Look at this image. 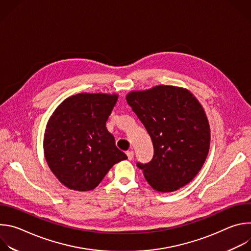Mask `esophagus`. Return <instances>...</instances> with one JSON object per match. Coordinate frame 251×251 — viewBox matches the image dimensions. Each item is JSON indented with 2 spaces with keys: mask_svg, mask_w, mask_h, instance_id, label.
I'll use <instances>...</instances> for the list:
<instances>
[{
  "mask_svg": "<svg viewBox=\"0 0 251 251\" xmlns=\"http://www.w3.org/2000/svg\"><path fill=\"white\" fill-rule=\"evenodd\" d=\"M126 155H127V157H128V160H130V161H132L133 160V158H134V152L131 150V151H128L127 153H126Z\"/></svg>",
  "mask_w": 251,
  "mask_h": 251,
  "instance_id": "obj_1",
  "label": "esophagus"
}]
</instances>
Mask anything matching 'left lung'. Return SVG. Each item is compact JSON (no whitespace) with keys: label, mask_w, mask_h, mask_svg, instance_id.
Here are the masks:
<instances>
[{"label":"left lung","mask_w":251,"mask_h":251,"mask_svg":"<svg viewBox=\"0 0 251 251\" xmlns=\"http://www.w3.org/2000/svg\"><path fill=\"white\" fill-rule=\"evenodd\" d=\"M126 100L153 142V159L137 163L147 182L162 193L189 184L201 169L210 142L200 102L187 89L170 85L130 92Z\"/></svg>","instance_id":"obj_1"}]
</instances>
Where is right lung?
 Returning a JSON list of instances; mask_svg holds the SVG:
<instances>
[{"label":"right lung","mask_w":251,"mask_h":251,"mask_svg":"<svg viewBox=\"0 0 251 251\" xmlns=\"http://www.w3.org/2000/svg\"><path fill=\"white\" fill-rule=\"evenodd\" d=\"M117 98L79 93L62 101L51 115L44 141L46 160L66 188L91 191L114 164L127 159L105 126Z\"/></svg>","instance_id":"add662e5"}]
</instances>
